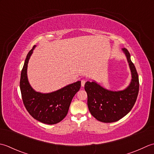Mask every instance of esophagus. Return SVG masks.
Instances as JSON below:
<instances>
[{"label":"esophagus","mask_w":154,"mask_h":154,"mask_svg":"<svg viewBox=\"0 0 154 154\" xmlns=\"http://www.w3.org/2000/svg\"><path fill=\"white\" fill-rule=\"evenodd\" d=\"M85 83H86V81L84 80H81V86H82V87H84V85H85Z\"/></svg>","instance_id":"1"}]
</instances>
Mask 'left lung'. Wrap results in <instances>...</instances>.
<instances>
[{"instance_id": "1", "label": "left lung", "mask_w": 154, "mask_h": 154, "mask_svg": "<svg viewBox=\"0 0 154 154\" xmlns=\"http://www.w3.org/2000/svg\"><path fill=\"white\" fill-rule=\"evenodd\" d=\"M131 72V82L126 89L118 92L106 90L95 82H86L84 89L88 95L89 111L96 120L104 123L120 120L127 115L136 103L139 92V78L130 54L124 48Z\"/></svg>"}]
</instances>
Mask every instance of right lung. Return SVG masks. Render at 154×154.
I'll return each mask as SVG.
<instances>
[{"label":"right lung","instance_id":"obj_1","mask_svg":"<svg viewBox=\"0 0 154 154\" xmlns=\"http://www.w3.org/2000/svg\"><path fill=\"white\" fill-rule=\"evenodd\" d=\"M35 46L27 54L21 71L20 88L22 99L26 110L34 119L46 124H55L67 115L74 95L79 91L81 82L69 84L55 92L42 94L34 91L27 78L29 60Z\"/></svg>","mask_w":154,"mask_h":154}]
</instances>
